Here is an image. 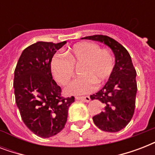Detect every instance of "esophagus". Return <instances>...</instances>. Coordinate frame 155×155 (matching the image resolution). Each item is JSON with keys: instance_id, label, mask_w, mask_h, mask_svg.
Listing matches in <instances>:
<instances>
[{"instance_id": "obj_1", "label": "esophagus", "mask_w": 155, "mask_h": 155, "mask_svg": "<svg viewBox=\"0 0 155 155\" xmlns=\"http://www.w3.org/2000/svg\"><path fill=\"white\" fill-rule=\"evenodd\" d=\"M75 99L76 100H80V101H82L84 102H89L90 101V97L87 96V97H75Z\"/></svg>"}]
</instances>
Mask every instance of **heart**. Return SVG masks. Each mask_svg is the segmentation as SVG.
Listing matches in <instances>:
<instances>
[{"label":"heart","instance_id":"obj_1","mask_svg":"<svg viewBox=\"0 0 155 155\" xmlns=\"http://www.w3.org/2000/svg\"><path fill=\"white\" fill-rule=\"evenodd\" d=\"M56 54L51 62V71L54 80L62 85L72 77L75 67L81 65L79 77L65 87L68 95H82L92 92L95 83L101 84L110 77L115 66V58L111 51L101 49L94 42H82Z\"/></svg>","mask_w":155,"mask_h":155}]
</instances>
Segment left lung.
Instances as JSON below:
<instances>
[{
  "label": "left lung",
  "instance_id": "obj_1",
  "mask_svg": "<svg viewBox=\"0 0 155 155\" xmlns=\"http://www.w3.org/2000/svg\"><path fill=\"white\" fill-rule=\"evenodd\" d=\"M81 39L102 42L110 47L115 55L114 70L108 82L90 97L104 104V110L92 117L95 125L105 132H118L129 124L135 109L137 73L131 57L122 45L106 35H92Z\"/></svg>",
  "mask_w": 155,
  "mask_h": 155
}]
</instances>
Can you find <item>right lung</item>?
<instances>
[{"label": "right lung", "instance_id": "obj_1", "mask_svg": "<svg viewBox=\"0 0 155 155\" xmlns=\"http://www.w3.org/2000/svg\"><path fill=\"white\" fill-rule=\"evenodd\" d=\"M66 42L30 45L22 51L14 71V95L21 119L29 130L44 138L64 128L68 108L75 101L74 97H62L51 71L54 54Z\"/></svg>", "mask_w": 155, "mask_h": 155}]
</instances>
